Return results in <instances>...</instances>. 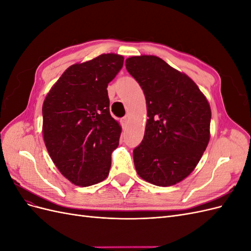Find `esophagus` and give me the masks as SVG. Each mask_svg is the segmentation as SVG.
Masks as SVG:
<instances>
[{"mask_svg":"<svg viewBox=\"0 0 251 251\" xmlns=\"http://www.w3.org/2000/svg\"><path fill=\"white\" fill-rule=\"evenodd\" d=\"M127 117L126 116V117H124L123 119H121V124H123V126H126V124H127Z\"/></svg>","mask_w":251,"mask_h":251,"instance_id":"esophagus-1","label":"esophagus"}]
</instances>
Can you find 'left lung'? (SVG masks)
<instances>
[{
	"instance_id": "8db88e82",
	"label": "left lung",
	"mask_w": 251,
	"mask_h": 251,
	"mask_svg": "<svg viewBox=\"0 0 251 251\" xmlns=\"http://www.w3.org/2000/svg\"><path fill=\"white\" fill-rule=\"evenodd\" d=\"M126 67L143 90L149 117L133 151L135 169L151 184H176L194 171L207 147L209 103L187 75L157 56H132Z\"/></svg>"
}]
</instances>
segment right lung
Listing matches in <instances>:
<instances>
[{"label": "right lung", "instance_id": "1", "mask_svg": "<svg viewBox=\"0 0 251 251\" xmlns=\"http://www.w3.org/2000/svg\"><path fill=\"white\" fill-rule=\"evenodd\" d=\"M124 66L118 54H101L63 73L43 104V135L56 168L75 185L108 177L121 127L110 114L108 83Z\"/></svg>", "mask_w": 251, "mask_h": 251}]
</instances>
